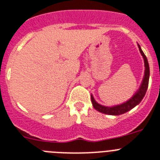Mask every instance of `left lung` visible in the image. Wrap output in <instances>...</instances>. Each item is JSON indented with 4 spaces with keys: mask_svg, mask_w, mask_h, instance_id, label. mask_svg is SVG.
Listing matches in <instances>:
<instances>
[{
    "mask_svg": "<svg viewBox=\"0 0 160 160\" xmlns=\"http://www.w3.org/2000/svg\"><path fill=\"white\" fill-rule=\"evenodd\" d=\"M138 45L139 50L141 52V56L143 57L144 63H145V72H144V76L142 82H141V85L139 87V89H137V91L135 93V94L132 96V98L128 99L127 102H122L121 104L115 105V106H112V107H108V106H104L100 103L96 102V100L93 98V96L91 94V102L93 104V107L95 108L97 111L102 113L108 114V115H112V116H118V115H121L127 112L130 111L133 108H135L136 105H138L141 100L143 99L145 97L146 90L148 89V84H149V79H150V67H149V63H148V60L144 54L143 51L141 50V46Z\"/></svg>",
    "mask_w": 160,
    "mask_h": 160,
    "instance_id": "1",
    "label": "left lung"
}]
</instances>
